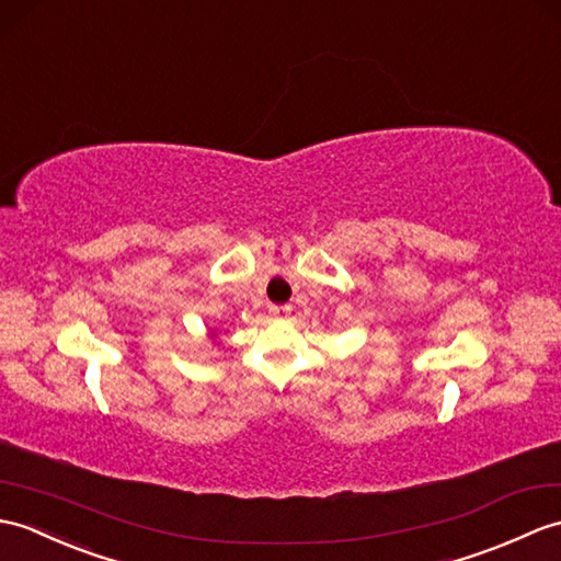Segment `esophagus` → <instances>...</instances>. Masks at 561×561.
<instances>
[{
    "instance_id": "obj_1",
    "label": "esophagus",
    "mask_w": 561,
    "mask_h": 561,
    "mask_svg": "<svg viewBox=\"0 0 561 561\" xmlns=\"http://www.w3.org/2000/svg\"><path fill=\"white\" fill-rule=\"evenodd\" d=\"M291 312V306H270L272 318H286Z\"/></svg>"
}]
</instances>
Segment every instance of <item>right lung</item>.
Segmentation results:
<instances>
[{
  "label": "right lung",
  "instance_id": "add662e5",
  "mask_svg": "<svg viewBox=\"0 0 561 561\" xmlns=\"http://www.w3.org/2000/svg\"><path fill=\"white\" fill-rule=\"evenodd\" d=\"M207 336H210V340H217V330H210V334Z\"/></svg>",
  "mask_w": 561,
  "mask_h": 561
}]
</instances>
